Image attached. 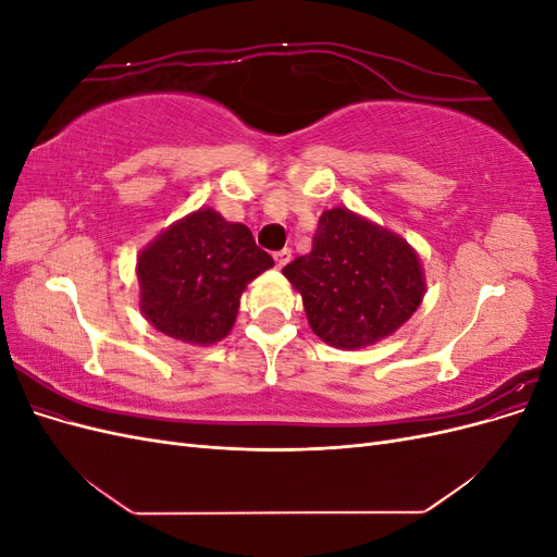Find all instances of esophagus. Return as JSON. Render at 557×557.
Wrapping results in <instances>:
<instances>
[{
  "mask_svg": "<svg viewBox=\"0 0 557 557\" xmlns=\"http://www.w3.org/2000/svg\"><path fill=\"white\" fill-rule=\"evenodd\" d=\"M290 258H293V250H290V248H283V250H276V252H274V260H276V267H278V269L288 264Z\"/></svg>",
  "mask_w": 557,
  "mask_h": 557,
  "instance_id": "esophagus-1",
  "label": "esophagus"
}]
</instances>
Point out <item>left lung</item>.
Wrapping results in <instances>:
<instances>
[{"label":"left lung","mask_w":557,"mask_h":557,"mask_svg":"<svg viewBox=\"0 0 557 557\" xmlns=\"http://www.w3.org/2000/svg\"><path fill=\"white\" fill-rule=\"evenodd\" d=\"M283 274L305 299L311 330L339 348H362L407 323L425 293L409 244L348 209L320 215L309 256Z\"/></svg>","instance_id":"obj_1"}]
</instances>
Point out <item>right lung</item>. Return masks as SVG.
<instances>
[{
	"label": "right lung",
	"instance_id": "right-lung-1",
	"mask_svg": "<svg viewBox=\"0 0 557 557\" xmlns=\"http://www.w3.org/2000/svg\"><path fill=\"white\" fill-rule=\"evenodd\" d=\"M272 264L246 225L199 209L141 252V311L178 342L215 344L232 330L246 285Z\"/></svg>",
	"mask_w": 557,
	"mask_h": 557
}]
</instances>
